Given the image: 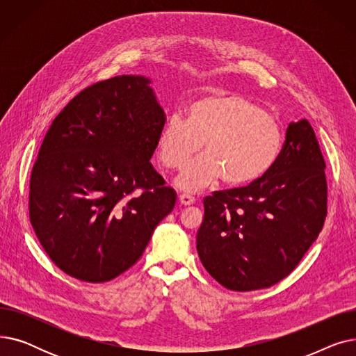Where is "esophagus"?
<instances>
[{
  "label": "esophagus",
  "mask_w": 356,
  "mask_h": 356,
  "mask_svg": "<svg viewBox=\"0 0 356 356\" xmlns=\"http://www.w3.org/2000/svg\"><path fill=\"white\" fill-rule=\"evenodd\" d=\"M179 202H180L181 204H184V207H189V204H193V203H195V197H193L192 195H189V193H181V195L179 196Z\"/></svg>",
  "instance_id": "34e87169"
}]
</instances>
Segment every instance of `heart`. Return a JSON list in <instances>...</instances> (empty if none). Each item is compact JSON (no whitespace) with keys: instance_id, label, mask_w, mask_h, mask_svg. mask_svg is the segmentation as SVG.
<instances>
[{"instance_id":"obj_1","label":"heart","mask_w":356,"mask_h":356,"mask_svg":"<svg viewBox=\"0 0 356 356\" xmlns=\"http://www.w3.org/2000/svg\"><path fill=\"white\" fill-rule=\"evenodd\" d=\"M186 120L175 114L157 138L163 167L176 170L200 148L203 154L183 167L176 183L184 191L209 188L222 179L229 188L264 176L282 152L278 122L254 101L238 93H213L192 102Z\"/></svg>"}]
</instances>
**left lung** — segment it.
<instances>
[{"label":"left lung","mask_w":356,"mask_h":356,"mask_svg":"<svg viewBox=\"0 0 356 356\" xmlns=\"http://www.w3.org/2000/svg\"><path fill=\"white\" fill-rule=\"evenodd\" d=\"M325 168L314 131L300 120L290 122L282 152L264 176L203 199L196 248L220 286L267 289L297 267L326 219Z\"/></svg>","instance_id":"obj_1"}]
</instances>
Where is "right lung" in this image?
Segmentation results:
<instances>
[{
    "mask_svg": "<svg viewBox=\"0 0 356 356\" xmlns=\"http://www.w3.org/2000/svg\"><path fill=\"white\" fill-rule=\"evenodd\" d=\"M165 122L149 79L81 90L51 122L30 177L31 227L53 263L86 283L133 267L176 192L149 163Z\"/></svg>",
    "mask_w": 356,
    "mask_h": 356,
    "instance_id": "1",
    "label": "right lung"
}]
</instances>
